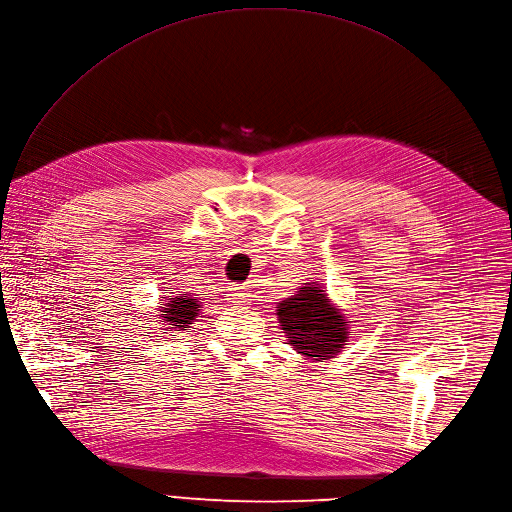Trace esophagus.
<instances>
[{"instance_id":"34e87169","label":"esophagus","mask_w":512,"mask_h":512,"mask_svg":"<svg viewBox=\"0 0 512 512\" xmlns=\"http://www.w3.org/2000/svg\"><path fill=\"white\" fill-rule=\"evenodd\" d=\"M228 299L232 305H247V293L242 291V288L234 286V288H228Z\"/></svg>"}]
</instances>
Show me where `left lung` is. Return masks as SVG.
I'll list each match as a JSON object with an SVG mask.
<instances>
[{
	"mask_svg": "<svg viewBox=\"0 0 512 512\" xmlns=\"http://www.w3.org/2000/svg\"><path fill=\"white\" fill-rule=\"evenodd\" d=\"M276 316L288 345L305 360L335 358L349 341L345 314L316 282H305L295 295L280 301Z\"/></svg>",
	"mask_w": 512,
	"mask_h": 512,
	"instance_id": "left-lung-1",
	"label": "left lung"
}]
</instances>
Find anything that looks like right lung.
<instances>
[{
	"label": "right lung",
	"instance_id": "add662e5",
	"mask_svg": "<svg viewBox=\"0 0 512 512\" xmlns=\"http://www.w3.org/2000/svg\"><path fill=\"white\" fill-rule=\"evenodd\" d=\"M163 307L161 311V320L169 324V328L173 330H188L192 322H196L198 316V307H201V301L198 297L192 295H177L171 299H165V303H161Z\"/></svg>",
	"mask_w": 512,
	"mask_h": 512
}]
</instances>
